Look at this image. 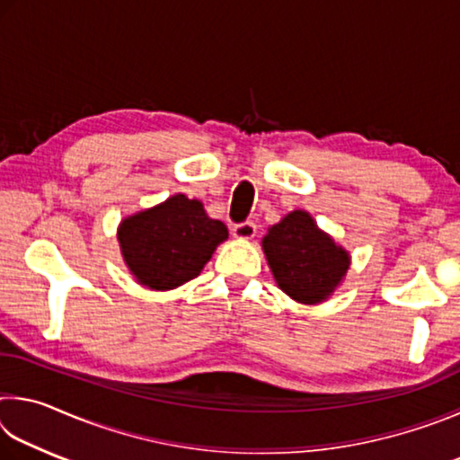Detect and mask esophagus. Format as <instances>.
<instances>
[{
  "label": "esophagus",
  "instance_id": "1",
  "mask_svg": "<svg viewBox=\"0 0 460 460\" xmlns=\"http://www.w3.org/2000/svg\"><path fill=\"white\" fill-rule=\"evenodd\" d=\"M255 231H258V227H255V223L243 221V223H237L235 227H233V235H235L237 239H253L255 237Z\"/></svg>",
  "mask_w": 460,
  "mask_h": 460
}]
</instances>
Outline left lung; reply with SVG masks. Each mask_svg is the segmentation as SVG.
<instances>
[{
    "instance_id": "8db88e82",
    "label": "left lung",
    "mask_w": 460,
    "mask_h": 460,
    "mask_svg": "<svg viewBox=\"0 0 460 460\" xmlns=\"http://www.w3.org/2000/svg\"><path fill=\"white\" fill-rule=\"evenodd\" d=\"M261 247L279 290L302 305L329 298L351 263L349 252L318 229L306 211L288 213L270 227Z\"/></svg>"
}]
</instances>
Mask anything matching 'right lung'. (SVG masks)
Listing matches in <instances>:
<instances>
[{"mask_svg": "<svg viewBox=\"0 0 460 460\" xmlns=\"http://www.w3.org/2000/svg\"><path fill=\"white\" fill-rule=\"evenodd\" d=\"M229 237L197 199L174 194L160 205L126 217L118 229L121 255L137 284L172 290L197 278L217 245Z\"/></svg>", "mask_w": 460, "mask_h": 460, "instance_id": "right-lung-1", "label": "right lung"}]
</instances>
